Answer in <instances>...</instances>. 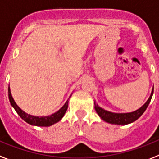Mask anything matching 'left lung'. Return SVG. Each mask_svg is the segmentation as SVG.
<instances>
[{
    "instance_id": "1",
    "label": "left lung",
    "mask_w": 159,
    "mask_h": 159,
    "mask_svg": "<svg viewBox=\"0 0 159 159\" xmlns=\"http://www.w3.org/2000/svg\"><path fill=\"white\" fill-rule=\"evenodd\" d=\"M153 93V89L152 90L151 95L148 99V101L143 105L141 108L138 109L137 111H135L131 113H112L110 111H105L104 109L101 108L98 105L95 104V110L98 115L100 116L101 119H103L104 121L107 122L111 124H117V125H126V124H131L132 122L136 121V119L141 117L142 114L145 111L146 108L149 106V102L151 101L152 96Z\"/></svg>"
}]
</instances>
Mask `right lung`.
<instances>
[{"label":"right lung","mask_w":159,"mask_h":159,"mask_svg":"<svg viewBox=\"0 0 159 159\" xmlns=\"http://www.w3.org/2000/svg\"><path fill=\"white\" fill-rule=\"evenodd\" d=\"M9 99H10V104L14 108V110L18 113V115L20 116L22 119L24 120L25 122H27V124H31V125L34 126H39V127H48V126L53 125V124H56L58 121H60L61 118L63 117L65 115L66 111L67 110L68 107V101L65 103L62 107H61L58 111L53 114V115H49V116H44V117H38V116H34V115H28L27 113H25L24 111H22L15 103L14 100L12 98L11 93H10V89L9 87Z\"/></svg>","instance_id":"right-lung-1"}]
</instances>
